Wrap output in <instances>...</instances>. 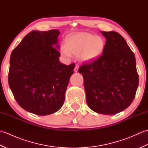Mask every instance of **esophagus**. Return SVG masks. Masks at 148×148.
I'll list each match as a JSON object with an SVG mask.
<instances>
[{"label":"esophagus","instance_id":"obj_1","mask_svg":"<svg viewBox=\"0 0 148 148\" xmlns=\"http://www.w3.org/2000/svg\"><path fill=\"white\" fill-rule=\"evenodd\" d=\"M78 68H79V65H78L77 64H76V65H75V68H74V71L75 72H77Z\"/></svg>","mask_w":148,"mask_h":148}]
</instances>
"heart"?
<instances>
[{
    "mask_svg": "<svg viewBox=\"0 0 148 148\" xmlns=\"http://www.w3.org/2000/svg\"><path fill=\"white\" fill-rule=\"evenodd\" d=\"M66 46L61 47V52L67 57L71 55H79L84 62H90L97 58L105 48V40L101 36L81 32L69 36L65 40Z\"/></svg>",
    "mask_w": 148,
    "mask_h": 148,
    "instance_id": "obj_1",
    "label": "heart"
}]
</instances>
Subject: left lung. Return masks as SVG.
Here are the masks:
<instances>
[{"mask_svg": "<svg viewBox=\"0 0 148 148\" xmlns=\"http://www.w3.org/2000/svg\"><path fill=\"white\" fill-rule=\"evenodd\" d=\"M106 37L101 56L83 64L78 72L84 78L86 103L96 112L117 114L132 102L139 85L135 55L120 34L101 32Z\"/></svg>", "mask_w": 148, "mask_h": 148, "instance_id": "left-lung-1", "label": "left lung"}]
</instances>
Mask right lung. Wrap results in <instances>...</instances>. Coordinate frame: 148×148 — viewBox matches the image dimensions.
I'll use <instances>...</instances> for the list:
<instances>
[{
    "mask_svg": "<svg viewBox=\"0 0 148 148\" xmlns=\"http://www.w3.org/2000/svg\"><path fill=\"white\" fill-rule=\"evenodd\" d=\"M58 30H33L12 50L8 83L14 99L23 109L46 116L62 108L73 64L59 61Z\"/></svg>",
    "mask_w": 148,
    "mask_h": 148,
    "instance_id": "add662e5",
    "label": "right lung"
}]
</instances>
